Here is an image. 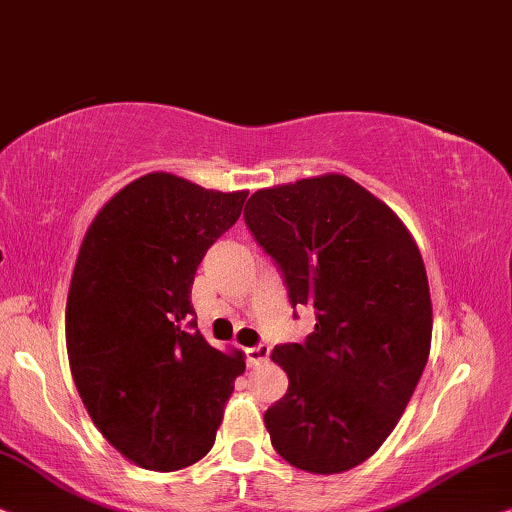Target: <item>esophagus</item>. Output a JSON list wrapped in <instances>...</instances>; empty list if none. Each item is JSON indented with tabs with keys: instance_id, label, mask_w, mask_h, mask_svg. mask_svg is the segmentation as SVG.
I'll return each mask as SVG.
<instances>
[{
	"instance_id": "34e87169",
	"label": "esophagus",
	"mask_w": 512,
	"mask_h": 512,
	"mask_svg": "<svg viewBox=\"0 0 512 512\" xmlns=\"http://www.w3.org/2000/svg\"><path fill=\"white\" fill-rule=\"evenodd\" d=\"M245 358H248V365L250 367L260 365V363H264V360L269 358V346H264V344L252 346V349L245 351Z\"/></svg>"
}]
</instances>
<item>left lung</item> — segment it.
<instances>
[{
    "instance_id": "8db88e82",
    "label": "left lung",
    "mask_w": 512,
    "mask_h": 512,
    "mask_svg": "<svg viewBox=\"0 0 512 512\" xmlns=\"http://www.w3.org/2000/svg\"><path fill=\"white\" fill-rule=\"evenodd\" d=\"M245 224L281 267L295 306L316 311L304 344L276 346L288 393L264 412L290 466L332 475L370 459L403 417L433 335L426 267L410 231L339 173L267 187Z\"/></svg>"
}]
</instances>
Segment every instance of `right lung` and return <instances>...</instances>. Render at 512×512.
Wrapping results in <instances>:
<instances>
[{"instance_id":"1","label":"right lung","mask_w":512,"mask_h":512,"mask_svg":"<svg viewBox=\"0 0 512 512\" xmlns=\"http://www.w3.org/2000/svg\"><path fill=\"white\" fill-rule=\"evenodd\" d=\"M248 192L147 173L93 217L72 271L65 342L88 417L135 466L180 470L215 445L241 351L199 330L194 274Z\"/></svg>"}]
</instances>
